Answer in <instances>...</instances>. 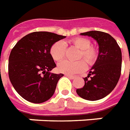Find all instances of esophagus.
I'll return each instance as SVG.
<instances>
[{
	"label": "esophagus",
	"mask_w": 130,
	"mask_h": 130,
	"mask_svg": "<svg viewBox=\"0 0 130 130\" xmlns=\"http://www.w3.org/2000/svg\"><path fill=\"white\" fill-rule=\"evenodd\" d=\"M65 76H67L68 78H69L70 79H74L75 77L73 76V75H68V74H65Z\"/></svg>",
	"instance_id": "1"
}]
</instances>
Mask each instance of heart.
Segmentation results:
<instances>
[{"label": "heart", "instance_id": "b5f03b06", "mask_svg": "<svg viewBox=\"0 0 130 130\" xmlns=\"http://www.w3.org/2000/svg\"><path fill=\"white\" fill-rule=\"evenodd\" d=\"M70 43L74 47L80 50L78 59L83 58L88 65H93L99 57V50L96 47L90 46L91 41L84 37H76L70 41ZM65 43L63 42H57L50 49V54L53 60L55 61L62 60L65 55ZM86 68L85 62L79 60L77 62H70L68 60L62 61L57 65L58 70L62 73L68 75H74L83 71Z\"/></svg>", "mask_w": 130, "mask_h": 130}]
</instances>
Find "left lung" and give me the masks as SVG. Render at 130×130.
<instances>
[{
  "instance_id": "8db88e82",
  "label": "left lung",
  "mask_w": 130,
  "mask_h": 130,
  "mask_svg": "<svg viewBox=\"0 0 130 130\" xmlns=\"http://www.w3.org/2000/svg\"><path fill=\"white\" fill-rule=\"evenodd\" d=\"M80 35L91 37L99 45V57L84 78L85 85L76 90L80 97L88 101L99 100L109 95L118 83L122 68V52L117 41L110 34L90 31ZM92 75L91 79H88Z\"/></svg>"
}]
</instances>
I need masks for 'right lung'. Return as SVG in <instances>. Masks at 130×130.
I'll return each mask as SVG.
<instances>
[{
    "label": "right lung",
    "instance_id": "1",
    "mask_svg": "<svg viewBox=\"0 0 130 130\" xmlns=\"http://www.w3.org/2000/svg\"><path fill=\"white\" fill-rule=\"evenodd\" d=\"M65 37L48 31H35L21 39L12 49L8 60L9 79L25 100L41 104L53 96L63 74L50 73L56 67L50 49Z\"/></svg>",
    "mask_w": 130,
    "mask_h": 130
}]
</instances>
